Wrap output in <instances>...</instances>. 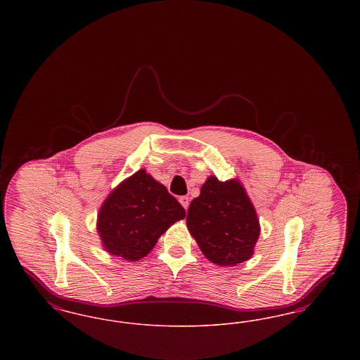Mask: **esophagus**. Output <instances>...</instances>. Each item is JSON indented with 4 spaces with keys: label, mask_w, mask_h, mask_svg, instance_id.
I'll list each match as a JSON object with an SVG mask.
<instances>
[{
    "label": "esophagus",
    "mask_w": 360,
    "mask_h": 360,
    "mask_svg": "<svg viewBox=\"0 0 360 360\" xmlns=\"http://www.w3.org/2000/svg\"><path fill=\"white\" fill-rule=\"evenodd\" d=\"M179 202L185 209H188V204H190V198H188V195H182V197H179Z\"/></svg>",
    "instance_id": "obj_1"
}]
</instances>
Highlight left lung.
<instances>
[{
	"label": "left lung",
	"mask_w": 360,
	"mask_h": 360,
	"mask_svg": "<svg viewBox=\"0 0 360 360\" xmlns=\"http://www.w3.org/2000/svg\"><path fill=\"white\" fill-rule=\"evenodd\" d=\"M186 224L202 254L217 266L248 260L260 233L257 212L239 181L220 182L216 176H209L191 201Z\"/></svg>",
	"instance_id": "obj_1"
}]
</instances>
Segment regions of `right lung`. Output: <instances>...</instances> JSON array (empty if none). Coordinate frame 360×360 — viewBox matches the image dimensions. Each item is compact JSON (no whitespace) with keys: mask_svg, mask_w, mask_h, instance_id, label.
I'll list each match as a JSON object with an SVG mask.
<instances>
[{"mask_svg":"<svg viewBox=\"0 0 360 360\" xmlns=\"http://www.w3.org/2000/svg\"><path fill=\"white\" fill-rule=\"evenodd\" d=\"M186 212L162 184L139 170L115 188L100 209L97 229L105 250L131 262L146 257Z\"/></svg>","mask_w":360,"mask_h":360,"instance_id":"1","label":"right lung"}]
</instances>
